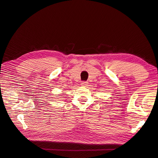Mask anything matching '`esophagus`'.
<instances>
[{
	"instance_id": "obj_1",
	"label": "esophagus",
	"mask_w": 158,
	"mask_h": 158,
	"mask_svg": "<svg viewBox=\"0 0 158 158\" xmlns=\"http://www.w3.org/2000/svg\"><path fill=\"white\" fill-rule=\"evenodd\" d=\"M88 82L84 81V82H82V83H81V85H82V86H84V87H86L88 85Z\"/></svg>"
}]
</instances>
